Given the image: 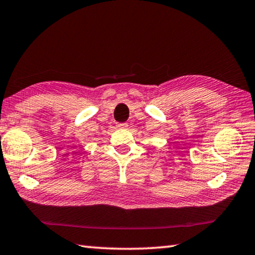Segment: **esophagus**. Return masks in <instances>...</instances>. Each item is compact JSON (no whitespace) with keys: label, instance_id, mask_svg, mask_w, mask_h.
Returning <instances> with one entry per match:
<instances>
[{"label":"esophagus","instance_id":"34e87169","mask_svg":"<svg viewBox=\"0 0 255 255\" xmlns=\"http://www.w3.org/2000/svg\"><path fill=\"white\" fill-rule=\"evenodd\" d=\"M118 128H127L128 127V124L127 123H124V124H118L117 125Z\"/></svg>","mask_w":255,"mask_h":255}]
</instances>
